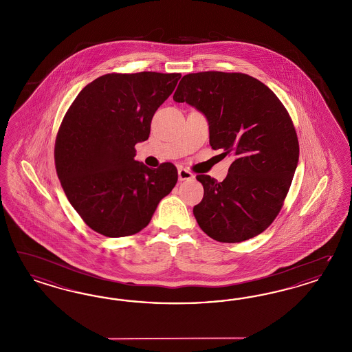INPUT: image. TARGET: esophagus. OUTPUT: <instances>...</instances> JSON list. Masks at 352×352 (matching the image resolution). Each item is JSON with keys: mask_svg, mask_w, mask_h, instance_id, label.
<instances>
[{"mask_svg": "<svg viewBox=\"0 0 352 352\" xmlns=\"http://www.w3.org/2000/svg\"><path fill=\"white\" fill-rule=\"evenodd\" d=\"M177 173H179V180L180 182H184V180H192L194 179V175L190 172V170H186V168H182L180 167L179 170H177Z\"/></svg>", "mask_w": 352, "mask_h": 352, "instance_id": "34e87169", "label": "esophagus"}]
</instances>
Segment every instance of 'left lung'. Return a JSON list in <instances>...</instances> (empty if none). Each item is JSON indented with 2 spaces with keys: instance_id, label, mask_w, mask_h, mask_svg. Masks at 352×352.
Returning a JSON list of instances; mask_svg holds the SVG:
<instances>
[{
  "instance_id": "left-lung-1",
  "label": "left lung",
  "mask_w": 352,
  "mask_h": 352,
  "mask_svg": "<svg viewBox=\"0 0 352 352\" xmlns=\"http://www.w3.org/2000/svg\"><path fill=\"white\" fill-rule=\"evenodd\" d=\"M173 101L204 113L210 145L234 157L223 182L197 176L204 189L193 208L198 226L228 243L261 234L278 215L299 159L294 124L284 104L259 80L220 71L185 75Z\"/></svg>"
}]
</instances>
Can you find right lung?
<instances>
[{"label":"right lung","instance_id":"obj_1","mask_svg":"<svg viewBox=\"0 0 352 352\" xmlns=\"http://www.w3.org/2000/svg\"><path fill=\"white\" fill-rule=\"evenodd\" d=\"M180 74H107L89 82L58 131L54 159L69 204L106 237L136 234L177 182L172 163L148 168L135 160L137 142L180 80Z\"/></svg>","mask_w":352,"mask_h":352}]
</instances>
